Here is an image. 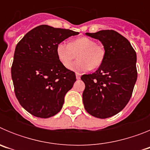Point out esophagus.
I'll use <instances>...</instances> for the list:
<instances>
[{
    "instance_id": "34e87169",
    "label": "esophagus",
    "mask_w": 150,
    "mask_h": 150,
    "mask_svg": "<svg viewBox=\"0 0 150 150\" xmlns=\"http://www.w3.org/2000/svg\"><path fill=\"white\" fill-rule=\"evenodd\" d=\"M80 76H81V74H76V79H80Z\"/></svg>"
}]
</instances>
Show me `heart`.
<instances>
[{"instance_id":"b5f03b06","label":"heart","mask_w":150,"mask_h":150,"mask_svg":"<svg viewBox=\"0 0 150 150\" xmlns=\"http://www.w3.org/2000/svg\"><path fill=\"white\" fill-rule=\"evenodd\" d=\"M56 54L59 62L66 68H70L78 54V61L72 65L76 72H86L89 69H97L101 66L105 59V49L87 37L74 39L69 43L61 42L56 46Z\"/></svg>"}]
</instances>
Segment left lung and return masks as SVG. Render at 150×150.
<instances>
[{
	"label": "left lung",
	"instance_id": "8db88e82",
	"mask_svg": "<svg viewBox=\"0 0 150 150\" xmlns=\"http://www.w3.org/2000/svg\"><path fill=\"white\" fill-rule=\"evenodd\" d=\"M99 40L106 55L100 67L84 74L83 101L91 116L106 119L117 114L129 101L137 78V55L129 41L113 30L86 33Z\"/></svg>",
	"mask_w": 150,
	"mask_h": 150
}]
</instances>
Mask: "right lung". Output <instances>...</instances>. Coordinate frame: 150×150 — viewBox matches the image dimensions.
Here are the masks:
<instances>
[{
  "instance_id": "right-lung-1",
  "label": "right lung",
  "mask_w": 150,
  "mask_h": 150,
  "mask_svg": "<svg viewBox=\"0 0 150 150\" xmlns=\"http://www.w3.org/2000/svg\"><path fill=\"white\" fill-rule=\"evenodd\" d=\"M77 34L42 25L28 32L16 46L11 67L14 91L21 106L33 116L50 118L62 108L76 75L59 62L56 46Z\"/></svg>"
}]
</instances>
